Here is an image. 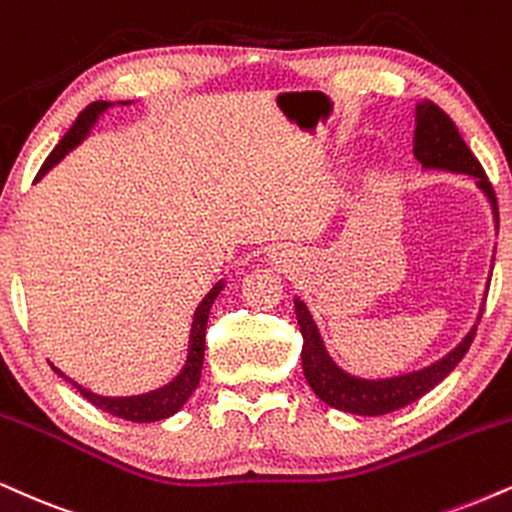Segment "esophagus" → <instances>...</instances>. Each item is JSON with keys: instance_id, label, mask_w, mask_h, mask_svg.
I'll return each mask as SVG.
<instances>
[{"instance_id": "1", "label": "esophagus", "mask_w": 512, "mask_h": 512, "mask_svg": "<svg viewBox=\"0 0 512 512\" xmlns=\"http://www.w3.org/2000/svg\"><path fill=\"white\" fill-rule=\"evenodd\" d=\"M288 252H272V260H276V264H286V262H291L288 260Z\"/></svg>"}]
</instances>
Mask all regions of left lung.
Segmentation results:
<instances>
[{"label":"left lung","mask_w":512,"mask_h":512,"mask_svg":"<svg viewBox=\"0 0 512 512\" xmlns=\"http://www.w3.org/2000/svg\"><path fill=\"white\" fill-rule=\"evenodd\" d=\"M415 157L424 169H441L453 171V174H467L477 181L482 193L489 197L491 209L498 224V202L496 193L491 188L489 178H486L479 159L472 155L463 135L458 133L451 116L436 107L434 102L424 100L417 104V126H415ZM295 317H298L300 334H303V372L310 389L317 393L331 408L353 412V415H386V412L400 410L405 405L415 403L424 393H429L436 384H441L448 374L453 372L455 365L463 360L467 348L472 346L474 334H477V324L482 322V312H479L477 324L472 326L470 334L455 346L451 353L434 365L420 369V372L400 374L391 379H360L350 377L341 367L331 360L326 353L322 336H319L315 319L305 303L295 300Z\"/></svg>","instance_id":"left-lung-1"}]
</instances>
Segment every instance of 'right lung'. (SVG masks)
Listing matches in <instances>:
<instances>
[{
    "label": "right lung",
    "instance_id": "1",
    "mask_svg": "<svg viewBox=\"0 0 512 512\" xmlns=\"http://www.w3.org/2000/svg\"><path fill=\"white\" fill-rule=\"evenodd\" d=\"M107 107H112V104H109V102H92L83 109V112L78 114L76 123H73V126L69 128V133H66L64 138L59 140V145L54 147L52 155L45 159V164H42V169L38 171V176H35V181L45 176L47 171L52 169V166L57 164L61 157L69 155L73 147H76L80 140H83L85 135L90 133V128L95 126L97 116H100ZM221 288H224V281H219L217 286H214L212 291H209L205 298H202V303L197 305L195 317H193V329H190V346H188L186 367L181 369V374H178L174 381H169V384L162 386V389L143 393V396L107 398V396H97V393L83 389V386L76 384V381H71V379L69 381L80 391V396H83L85 400H90L95 408L109 412V415H114V417H121V420H128V422H159V420H166V417L176 415V412L181 410L183 405H186V400L193 396L197 384H200L202 360H205L207 319H209V310H212V303L217 300ZM52 369L57 374H61L54 365H52ZM61 377H64V374H61Z\"/></svg>",
    "mask_w": 512,
    "mask_h": 512
}]
</instances>
